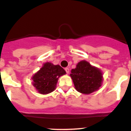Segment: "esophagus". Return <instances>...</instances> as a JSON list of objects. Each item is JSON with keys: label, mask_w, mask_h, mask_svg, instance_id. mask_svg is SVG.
<instances>
[{"label": "esophagus", "mask_w": 131, "mask_h": 131, "mask_svg": "<svg viewBox=\"0 0 131 131\" xmlns=\"http://www.w3.org/2000/svg\"><path fill=\"white\" fill-rule=\"evenodd\" d=\"M65 71H66L67 73L68 74L69 73V69L68 68H65Z\"/></svg>", "instance_id": "34e87169"}]
</instances>
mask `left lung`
Here are the masks:
<instances>
[{
  "label": "left lung",
  "mask_w": 131,
  "mask_h": 131,
  "mask_svg": "<svg viewBox=\"0 0 131 131\" xmlns=\"http://www.w3.org/2000/svg\"><path fill=\"white\" fill-rule=\"evenodd\" d=\"M70 74L74 86L78 92L89 94L96 91L101 86L102 73L100 69L83 60L79 62Z\"/></svg>",
  "instance_id": "obj_1"
}]
</instances>
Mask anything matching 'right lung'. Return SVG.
I'll return each mask as SVG.
<instances>
[{
	"mask_svg": "<svg viewBox=\"0 0 131 131\" xmlns=\"http://www.w3.org/2000/svg\"><path fill=\"white\" fill-rule=\"evenodd\" d=\"M66 73V71L59 65L47 62L33 76V85L40 94L50 93L55 90L59 77Z\"/></svg>",
	"mask_w": 131,
	"mask_h": 131,
	"instance_id": "add662e5",
	"label": "right lung"
}]
</instances>
